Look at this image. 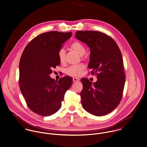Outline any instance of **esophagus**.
Returning <instances> with one entry per match:
<instances>
[{
  "instance_id": "34e87169",
  "label": "esophagus",
  "mask_w": 147,
  "mask_h": 147,
  "mask_svg": "<svg viewBox=\"0 0 147 147\" xmlns=\"http://www.w3.org/2000/svg\"><path fill=\"white\" fill-rule=\"evenodd\" d=\"M73 81L74 82H77L80 81V79H79V78H73Z\"/></svg>"
}]
</instances>
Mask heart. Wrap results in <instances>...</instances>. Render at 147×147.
<instances>
[{
    "mask_svg": "<svg viewBox=\"0 0 147 147\" xmlns=\"http://www.w3.org/2000/svg\"><path fill=\"white\" fill-rule=\"evenodd\" d=\"M70 47L81 56L84 55L86 51L84 46L78 42H75L73 43L71 45ZM65 49H61L59 50L58 53V57L60 62L61 64H64L65 61ZM83 69L84 66L83 65L71 66L66 69V73L70 76L79 77L81 76Z\"/></svg>",
    "mask_w": 147,
    "mask_h": 147,
    "instance_id": "obj_1",
    "label": "heart"
}]
</instances>
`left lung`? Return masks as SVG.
I'll return each mask as SVG.
<instances>
[{"mask_svg": "<svg viewBox=\"0 0 147 147\" xmlns=\"http://www.w3.org/2000/svg\"><path fill=\"white\" fill-rule=\"evenodd\" d=\"M76 38L90 49L88 67L97 73L98 80L92 83L83 78L81 81L82 106L96 116L108 114L119 104L125 83L122 54L114 40L96 31H77Z\"/></svg>", "mask_w": 147, "mask_h": 147, "instance_id": "obj_1", "label": "left lung"}]
</instances>
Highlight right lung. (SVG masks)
I'll return each mask as SVG.
<instances>
[{"label":"right lung","mask_w":147,"mask_h":147,"mask_svg":"<svg viewBox=\"0 0 147 147\" xmlns=\"http://www.w3.org/2000/svg\"><path fill=\"white\" fill-rule=\"evenodd\" d=\"M72 35L71 32L52 31L38 35L26 46L19 64V84L26 102L33 112L49 116L61 107L73 79L69 76L58 81L49 74L60 65L59 51Z\"/></svg>","instance_id":"obj_1"}]
</instances>
